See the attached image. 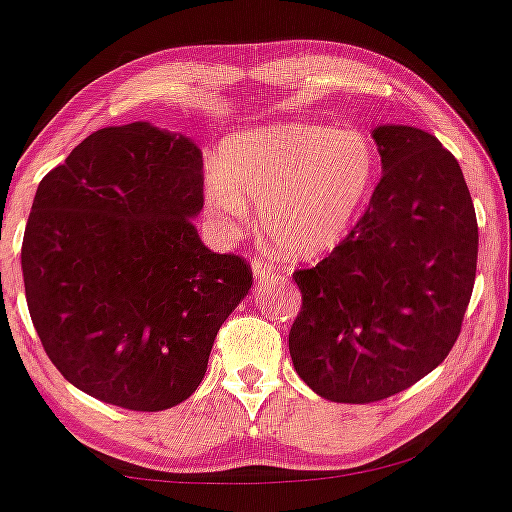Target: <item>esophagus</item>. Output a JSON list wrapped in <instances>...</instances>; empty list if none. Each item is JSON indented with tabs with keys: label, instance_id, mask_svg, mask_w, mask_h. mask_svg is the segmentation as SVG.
<instances>
[{
	"label": "esophagus",
	"instance_id": "1",
	"mask_svg": "<svg viewBox=\"0 0 512 512\" xmlns=\"http://www.w3.org/2000/svg\"><path fill=\"white\" fill-rule=\"evenodd\" d=\"M252 276H255V281H272L276 279V269L269 262L255 260L252 262Z\"/></svg>",
	"mask_w": 512,
	"mask_h": 512
}]
</instances>
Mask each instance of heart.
<instances>
[{"instance_id":"1","label":"heart","mask_w":512,"mask_h":512,"mask_svg":"<svg viewBox=\"0 0 512 512\" xmlns=\"http://www.w3.org/2000/svg\"><path fill=\"white\" fill-rule=\"evenodd\" d=\"M377 150L365 133L322 123H274L231 135L202 178L205 217L240 236L262 202L269 245L288 260H315L355 229L377 186Z\"/></svg>"}]
</instances>
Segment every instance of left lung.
<instances>
[{
  "instance_id": "1",
  "label": "left lung",
  "mask_w": 512,
  "mask_h": 512,
  "mask_svg": "<svg viewBox=\"0 0 512 512\" xmlns=\"http://www.w3.org/2000/svg\"><path fill=\"white\" fill-rule=\"evenodd\" d=\"M379 186L365 217L317 267L293 274L303 310L293 367L317 396L374 403L451 353L477 272V217L458 159L432 133L372 131Z\"/></svg>"
}]
</instances>
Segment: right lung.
Instances as JSON below:
<instances>
[{
    "instance_id": "add662e5",
    "label": "right lung",
    "mask_w": 512,
    "mask_h": 512,
    "mask_svg": "<svg viewBox=\"0 0 512 512\" xmlns=\"http://www.w3.org/2000/svg\"><path fill=\"white\" fill-rule=\"evenodd\" d=\"M200 209L202 152L147 121L100 128L42 178L23 283L45 353L76 389L157 412L200 386L252 286L248 262L205 248Z\"/></svg>"
}]
</instances>
